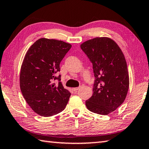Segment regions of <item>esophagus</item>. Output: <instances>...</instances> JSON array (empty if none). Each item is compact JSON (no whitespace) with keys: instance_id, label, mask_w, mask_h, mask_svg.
<instances>
[{"instance_id":"34e87169","label":"esophagus","mask_w":149,"mask_h":149,"mask_svg":"<svg viewBox=\"0 0 149 149\" xmlns=\"http://www.w3.org/2000/svg\"><path fill=\"white\" fill-rule=\"evenodd\" d=\"M79 89V88H72V90L74 91H77Z\"/></svg>"}]
</instances>
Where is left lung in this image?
I'll return each mask as SVG.
<instances>
[{
    "label": "left lung",
    "mask_w": 149,
    "mask_h": 149,
    "mask_svg": "<svg viewBox=\"0 0 149 149\" xmlns=\"http://www.w3.org/2000/svg\"><path fill=\"white\" fill-rule=\"evenodd\" d=\"M93 65V95L86 101L88 110L107 115L125 100L129 86L127 66L124 55L112 39L97 37L81 45Z\"/></svg>",
    "instance_id": "1"
}]
</instances>
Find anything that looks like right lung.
Returning <instances> with one entry per match:
<instances>
[{
	"mask_svg": "<svg viewBox=\"0 0 149 149\" xmlns=\"http://www.w3.org/2000/svg\"><path fill=\"white\" fill-rule=\"evenodd\" d=\"M61 40L40 38L27 50L21 66L20 86L25 100L42 116L55 115L65 109L71 93L63 87L59 64L70 49ZM58 80V84L53 83Z\"/></svg>",
	"mask_w": 149,
	"mask_h": 149,
	"instance_id": "right-lung-1",
	"label": "right lung"
}]
</instances>
